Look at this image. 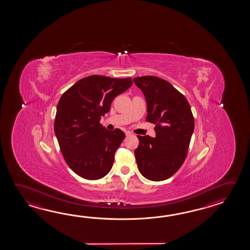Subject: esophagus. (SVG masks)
Listing matches in <instances>:
<instances>
[{"label":"esophagus","instance_id":"esophagus-1","mask_svg":"<svg viewBox=\"0 0 250 250\" xmlns=\"http://www.w3.org/2000/svg\"><path fill=\"white\" fill-rule=\"evenodd\" d=\"M125 134H126V136H130V135H132V133L130 132V131H128V130L125 131Z\"/></svg>","mask_w":250,"mask_h":250}]
</instances>
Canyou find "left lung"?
I'll list each match as a JSON object with an SVG mask.
<instances>
[{
    "label": "left lung",
    "mask_w": 250,
    "mask_h": 250,
    "mask_svg": "<svg viewBox=\"0 0 250 250\" xmlns=\"http://www.w3.org/2000/svg\"><path fill=\"white\" fill-rule=\"evenodd\" d=\"M133 80L146 98V120L155 125V138L138 136L135 156L138 170L149 181H165L186 159L195 127L191 108L186 97L166 80L154 76Z\"/></svg>",
    "instance_id": "left-lung-1"
}]
</instances>
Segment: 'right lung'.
Here are the masks:
<instances>
[{
    "mask_svg": "<svg viewBox=\"0 0 250 250\" xmlns=\"http://www.w3.org/2000/svg\"><path fill=\"white\" fill-rule=\"evenodd\" d=\"M132 84L131 78L92 75L79 80L61 97L54 132L65 162L76 174L94 181L112 169L125 134L120 128L107 130L100 120L110 111L114 97Z\"/></svg>",
    "mask_w": 250,
    "mask_h": 250,
    "instance_id": "add662e5",
    "label": "right lung"
}]
</instances>
